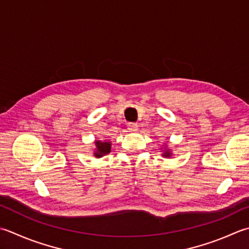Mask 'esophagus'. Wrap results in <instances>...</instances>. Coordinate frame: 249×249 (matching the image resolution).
I'll return each mask as SVG.
<instances>
[{
  "instance_id": "1",
  "label": "esophagus",
  "mask_w": 249,
  "mask_h": 249,
  "mask_svg": "<svg viewBox=\"0 0 249 249\" xmlns=\"http://www.w3.org/2000/svg\"><path fill=\"white\" fill-rule=\"evenodd\" d=\"M128 130L131 131V133H135V131L138 130V124L137 123H129L127 125Z\"/></svg>"
}]
</instances>
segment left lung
Here are the masks:
<instances>
[{
	"label": "left lung",
	"mask_w": 249,
	"mask_h": 249,
	"mask_svg": "<svg viewBox=\"0 0 249 249\" xmlns=\"http://www.w3.org/2000/svg\"><path fill=\"white\" fill-rule=\"evenodd\" d=\"M170 155H172V151H170L169 149H165V151L163 152V157L164 158H169Z\"/></svg>",
	"instance_id": "obj_1"
}]
</instances>
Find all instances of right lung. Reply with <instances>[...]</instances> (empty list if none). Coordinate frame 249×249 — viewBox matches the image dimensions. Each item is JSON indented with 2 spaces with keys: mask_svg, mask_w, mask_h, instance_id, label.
<instances>
[{
  "mask_svg": "<svg viewBox=\"0 0 249 249\" xmlns=\"http://www.w3.org/2000/svg\"><path fill=\"white\" fill-rule=\"evenodd\" d=\"M95 144H96V151L94 152V155L96 158H102L104 155L110 153V151H111L110 141L96 140Z\"/></svg>",
  "mask_w": 249,
  "mask_h": 249,
  "instance_id": "add662e5",
  "label": "right lung"
}]
</instances>
